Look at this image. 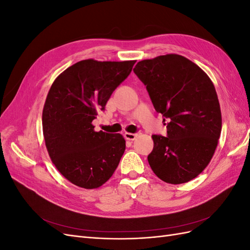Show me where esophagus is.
Listing matches in <instances>:
<instances>
[{
    "mask_svg": "<svg viewBox=\"0 0 250 250\" xmlns=\"http://www.w3.org/2000/svg\"><path fill=\"white\" fill-rule=\"evenodd\" d=\"M124 137L128 141H134L135 139H137L138 134L137 133H131V132H125L124 133Z\"/></svg>",
    "mask_w": 250,
    "mask_h": 250,
    "instance_id": "esophagus-1",
    "label": "esophagus"
}]
</instances>
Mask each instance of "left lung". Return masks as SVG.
<instances>
[{
    "label": "left lung",
    "mask_w": 250,
    "mask_h": 250,
    "mask_svg": "<svg viewBox=\"0 0 250 250\" xmlns=\"http://www.w3.org/2000/svg\"><path fill=\"white\" fill-rule=\"evenodd\" d=\"M167 124V137L152 135L148 162L155 175L171 185L197 177L213 157L222 117L210 78L178 54L141 60L133 69Z\"/></svg>",
    "instance_id": "8db88e82"
}]
</instances>
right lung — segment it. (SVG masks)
<instances>
[{"label":"right lung","mask_w":250,"mask_h":250,"mask_svg":"<svg viewBox=\"0 0 250 250\" xmlns=\"http://www.w3.org/2000/svg\"><path fill=\"white\" fill-rule=\"evenodd\" d=\"M134 63L81 60L52 83L42 109L43 139L52 163L75 186L100 188L118 167L125 139L120 133L96 131L93 121Z\"/></svg>","instance_id":"add662e5"}]
</instances>
